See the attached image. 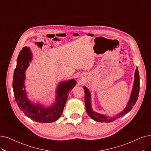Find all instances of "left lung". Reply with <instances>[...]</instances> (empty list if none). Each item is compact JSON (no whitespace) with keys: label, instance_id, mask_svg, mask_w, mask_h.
Instances as JSON below:
<instances>
[{"label":"left lung","instance_id":"8db88e82","mask_svg":"<svg viewBox=\"0 0 151 151\" xmlns=\"http://www.w3.org/2000/svg\"><path fill=\"white\" fill-rule=\"evenodd\" d=\"M140 82H139V74L138 69L136 68L134 74V86L132 88V93L131 95L130 99L128 101V104L127 106L125 109L118 115L112 117V118H108L105 115H102V114H99L97 113H95L92 110L91 108V104H90V94L88 91V90L86 87H83L84 91H85V104L86 111L88 114V116L93 119L95 121L99 122H105V123H110L114 122V120L116 119L124 116L128 112H129L133 106L136 102L137 100L139 92V88H140Z\"/></svg>","mask_w":151,"mask_h":151}]
</instances>
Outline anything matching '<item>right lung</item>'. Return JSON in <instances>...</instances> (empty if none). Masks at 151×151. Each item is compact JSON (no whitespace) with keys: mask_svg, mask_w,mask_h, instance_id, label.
I'll list each match as a JSON object with an SVG mask.
<instances>
[{"mask_svg":"<svg viewBox=\"0 0 151 151\" xmlns=\"http://www.w3.org/2000/svg\"><path fill=\"white\" fill-rule=\"evenodd\" d=\"M32 52L28 47H24L17 58L13 79V90L15 101L20 109L33 121L40 123H51L58 119L63 114L68 94L76 86V82L72 79L59 84L57 88L56 102L53 106L44 108L40 105L31 104L26 96L24 81L25 71L32 59Z\"/></svg>","mask_w":151,"mask_h":151,"instance_id":"1","label":"right lung"}]
</instances>
